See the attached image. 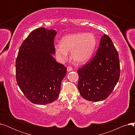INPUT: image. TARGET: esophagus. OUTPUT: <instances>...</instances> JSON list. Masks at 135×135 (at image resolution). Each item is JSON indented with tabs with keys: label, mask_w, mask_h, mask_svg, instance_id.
<instances>
[{
	"label": "esophagus",
	"mask_w": 135,
	"mask_h": 135,
	"mask_svg": "<svg viewBox=\"0 0 135 135\" xmlns=\"http://www.w3.org/2000/svg\"><path fill=\"white\" fill-rule=\"evenodd\" d=\"M67 70L68 72H70L72 71V70H73V68L70 66H68L67 68Z\"/></svg>",
	"instance_id": "obj_1"
}]
</instances>
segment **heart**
<instances>
[{
    "instance_id": "1",
    "label": "heart",
    "mask_w": 135,
    "mask_h": 135,
    "mask_svg": "<svg viewBox=\"0 0 135 135\" xmlns=\"http://www.w3.org/2000/svg\"><path fill=\"white\" fill-rule=\"evenodd\" d=\"M97 44L95 35L92 33H77L63 37L61 45L55 46V53L61 60H65L68 52L71 51L73 60L79 65L88 61L93 55Z\"/></svg>"
}]
</instances>
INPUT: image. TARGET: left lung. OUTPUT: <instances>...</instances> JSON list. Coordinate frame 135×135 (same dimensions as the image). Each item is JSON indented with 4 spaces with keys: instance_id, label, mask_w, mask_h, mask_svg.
Segmentation results:
<instances>
[{
    "instance_id": "obj_1",
    "label": "left lung",
    "mask_w": 135,
    "mask_h": 135,
    "mask_svg": "<svg viewBox=\"0 0 135 135\" xmlns=\"http://www.w3.org/2000/svg\"><path fill=\"white\" fill-rule=\"evenodd\" d=\"M77 72L78 88L84 99L98 102L110 95L119 79L120 68L118 52L109 36H102L94 57Z\"/></svg>"
}]
</instances>
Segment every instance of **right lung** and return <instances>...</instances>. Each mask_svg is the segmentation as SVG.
<instances>
[{
  "label": "right lung",
  "mask_w": 135,
  "mask_h": 135,
  "mask_svg": "<svg viewBox=\"0 0 135 135\" xmlns=\"http://www.w3.org/2000/svg\"><path fill=\"white\" fill-rule=\"evenodd\" d=\"M57 32L43 27L33 31L21 44L16 60V78L24 95L34 104L45 105L58 98L67 68L56 62Z\"/></svg>",
  "instance_id": "add662e5"
}]
</instances>
